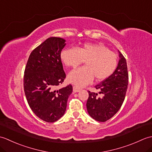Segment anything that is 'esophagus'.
Segmentation results:
<instances>
[{
	"label": "esophagus",
	"mask_w": 152,
	"mask_h": 152,
	"mask_svg": "<svg viewBox=\"0 0 152 152\" xmlns=\"http://www.w3.org/2000/svg\"><path fill=\"white\" fill-rule=\"evenodd\" d=\"M80 90H81V88H79L78 86H73V91L74 92L77 93V92L80 91Z\"/></svg>",
	"instance_id": "obj_1"
}]
</instances>
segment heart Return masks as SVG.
Wrapping results in <instances>:
<instances>
[{"label":"heart","mask_w":152,"mask_h":152,"mask_svg":"<svg viewBox=\"0 0 152 152\" xmlns=\"http://www.w3.org/2000/svg\"><path fill=\"white\" fill-rule=\"evenodd\" d=\"M64 65L75 69L86 61V66L72 71L68 76L71 83L82 86L93 78L97 81L109 78L118 66V56L102 44H86L82 48H67L61 54Z\"/></svg>","instance_id":"1"}]
</instances>
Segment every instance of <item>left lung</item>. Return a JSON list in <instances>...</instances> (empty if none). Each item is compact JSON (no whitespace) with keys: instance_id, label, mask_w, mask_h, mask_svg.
<instances>
[{"instance_id":"left-lung-1","label":"left lung","mask_w":152,"mask_h":152,"mask_svg":"<svg viewBox=\"0 0 152 152\" xmlns=\"http://www.w3.org/2000/svg\"><path fill=\"white\" fill-rule=\"evenodd\" d=\"M119 57L118 67L114 73L95 86L100 90L102 97H99L98 93L88 91L87 110L89 115L96 121L104 122L112 118L120 109L125 100L129 74L125 57L119 53Z\"/></svg>"}]
</instances>
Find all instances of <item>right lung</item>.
Wrapping results in <instances>:
<instances>
[{
  "mask_svg": "<svg viewBox=\"0 0 152 152\" xmlns=\"http://www.w3.org/2000/svg\"><path fill=\"white\" fill-rule=\"evenodd\" d=\"M64 42L61 38H48L31 53L25 69L23 87L28 104L35 115L48 123L64 115L72 92L71 84L56 90L66 78L61 59Z\"/></svg>",
  "mask_w": 152,
  "mask_h": 152,
  "instance_id": "1",
  "label": "right lung"
}]
</instances>
